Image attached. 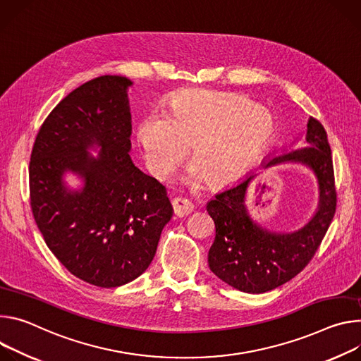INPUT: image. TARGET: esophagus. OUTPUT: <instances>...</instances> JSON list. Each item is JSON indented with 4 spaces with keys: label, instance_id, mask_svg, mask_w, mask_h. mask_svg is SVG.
Instances as JSON below:
<instances>
[{
    "label": "esophagus",
    "instance_id": "1",
    "mask_svg": "<svg viewBox=\"0 0 361 361\" xmlns=\"http://www.w3.org/2000/svg\"><path fill=\"white\" fill-rule=\"evenodd\" d=\"M172 207H173L175 215L179 218L188 216L193 211V204L189 202L186 197H175L172 201Z\"/></svg>",
    "mask_w": 361,
    "mask_h": 361
}]
</instances>
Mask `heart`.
<instances>
[{
    "mask_svg": "<svg viewBox=\"0 0 361 361\" xmlns=\"http://www.w3.org/2000/svg\"><path fill=\"white\" fill-rule=\"evenodd\" d=\"M274 135V117L257 103L208 90L180 92L165 111L152 110L137 125V140L153 176L169 178L192 146L196 164L189 178L204 173L215 186L241 178Z\"/></svg>",
    "mask_w": 361,
    "mask_h": 361,
    "instance_id": "1",
    "label": "heart"
}]
</instances>
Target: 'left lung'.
Instances as JSON below:
<instances>
[{
  "label": "left lung",
  "mask_w": 361,
  "mask_h": 361,
  "mask_svg": "<svg viewBox=\"0 0 361 361\" xmlns=\"http://www.w3.org/2000/svg\"><path fill=\"white\" fill-rule=\"evenodd\" d=\"M307 146L264 160L262 168L301 164L317 178L318 207L312 218L293 232H274L257 224L245 205L255 173L216 193L207 204L215 222V241L208 254L211 271L228 286L250 294H262L286 284L311 261L334 218L337 192L327 133L310 117Z\"/></svg>",
  "instance_id": "1"
}]
</instances>
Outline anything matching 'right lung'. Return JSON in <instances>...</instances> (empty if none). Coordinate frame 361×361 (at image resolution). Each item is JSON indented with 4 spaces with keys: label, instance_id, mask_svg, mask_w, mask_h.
<instances>
[{
    "label": "right lung",
    "instance_id": "1",
    "mask_svg": "<svg viewBox=\"0 0 361 361\" xmlns=\"http://www.w3.org/2000/svg\"><path fill=\"white\" fill-rule=\"evenodd\" d=\"M132 85L100 75L67 94L39 129L28 169L31 209L47 247L73 275L102 288L147 269L173 215L165 186L129 154ZM66 173L84 186L71 190Z\"/></svg>",
    "mask_w": 361,
    "mask_h": 361
}]
</instances>
